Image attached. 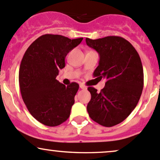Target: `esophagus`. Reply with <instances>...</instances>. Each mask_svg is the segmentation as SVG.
Here are the masks:
<instances>
[{"mask_svg":"<svg viewBox=\"0 0 160 160\" xmlns=\"http://www.w3.org/2000/svg\"><path fill=\"white\" fill-rule=\"evenodd\" d=\"M80 88L82 89V90H86V89H87V87L83 84H80Z\"/></svg>","mask_w":160,"mask_h":160,"instance_id":"esophagus-1","label":"esophagus"}]
</instances>
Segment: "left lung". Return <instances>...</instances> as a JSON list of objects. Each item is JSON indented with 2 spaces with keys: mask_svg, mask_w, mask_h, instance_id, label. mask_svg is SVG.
Here are the masks:
<instances>
[{
  "mask_svg": "<svg viewBox=\"0 0 160 160\" xmlns=\"http://www.w3.org/2000/svg\"><path fill=\"white\" fill-rule=\"evenodd\" d=\"M86 43L100 55L93 77L107 80L100 93L87 88L91 94L87 112L97 123L113 127L127 119L139 102L143 88L142 62L133 46L121 37L86 38Z\"/></svg>",
  "mask_w": 160,
  "mask_h": 160,
  "instance_id": "8db88e82",
  "label": "left lung"
}]
</instances>
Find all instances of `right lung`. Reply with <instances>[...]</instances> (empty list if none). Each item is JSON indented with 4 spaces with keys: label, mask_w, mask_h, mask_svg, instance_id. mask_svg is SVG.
<instances>
[{
    "label": "right lung",
    "mask_w": 160,
    "mask_h": 160,
    "mask_svg": "<svg viewBox=\"0 0 160 160\" xmlns=\"http://www.w3.org/2000/svg\"><path fill=\"white\" fill-rule=\"evenodd\" d=\"M82 40L42 35L23 55L19 70L21 96L30 113L43 125L56 127L70 117L79 84L73 82L66 87L56 77L65 67L67 53Z\"/></svg>",
    "instance_id": "right-lung-1"
}]
</instances>
